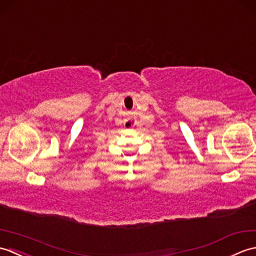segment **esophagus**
Masks as SVG:
<instances>
[{"mask_svg": "<svg viewBox=\"0 0 256 256\" xmlns=\"http://www.w3.org/2000/svg\"><path fill=\"white\" fill-rule=\"evenodd\" d=\"M136 124H137V122L134 120V119H126V120L124 122V129H134Z\"/></svg>", "mask_w": 256, "mask_h": 256, "instance_id": "esophagus-1", "label": "esophagus"}]
</instances>
